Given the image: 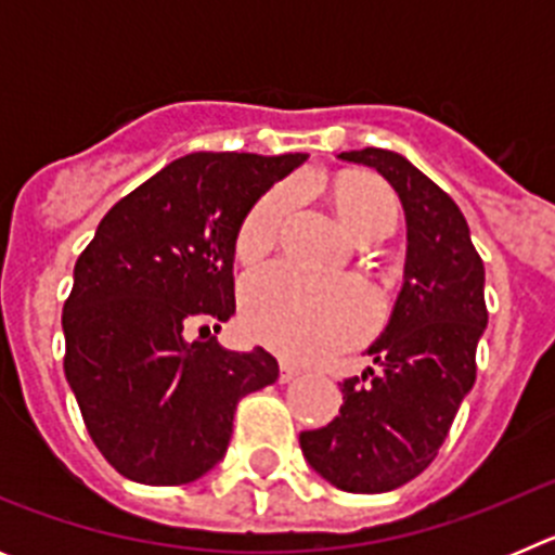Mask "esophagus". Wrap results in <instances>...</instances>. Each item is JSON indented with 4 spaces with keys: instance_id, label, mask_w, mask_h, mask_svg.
Returning <instances> with one entry per match:
<instances>
[{
    "instance_id": "obj_1",
    "label": "esophagus",
    "mask_w": 555,
    "mask_h": 555,
    "mask_svg": "<svg viewBox=\"0 0 555 555\" xmlns=\"http://www.w3.org/2000/svg\"><path fill=\"white\" fill-rule=\"evenodd\" d=\"M300 375V370L292 364H281V384H288V380H294V377Z\"/></svg>"
}]
</instances>
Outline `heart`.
I'll use <instances>...</instances> for the list:
<instances>
[{
    "label": "heart",
    "mask_w": 555,
    "mask_h": 555,
    "mask_svg": "<svg viewBox=\"0 0 555 555\" xmlns=\"http://www.w3.org/2000/svg\"><path fill=\"white\" fill-rule=\"evenodd\" d=\"M292 191L278 189L255 205L244 219L235 253L242 261H258L274 247ZM333 205L356 238L391 233L397 199L380 180L350 178L333 189ZM242 317L258 341L286 358L311 361L350 345L370 331L375 297L356 278L325 281L292 263H272L247 278L242 288Z\"/></svg>",
    "instance_id": "obj_1"
}]
</instances>
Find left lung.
<instances>
[{"label":"left lung","instance_id":"left-lung-1","mask_svg":"<svg viewBox=\"0 0 555 555\" xmlns=\"http://www.w3.org/2000/svg\"><path fill=\"white\" fill-rule=\"evenodd\" d=\"M338 158L389 180L403 203L409 247L389 325L366 350L377 370L347 377L338 416L302 430L300 448L336 489L377 494L428 467L473 389L489 322L483 261L459 205L403 155L366 146Z\"/></svg>","mask_w":555,"mask_h":555}]
</instances>
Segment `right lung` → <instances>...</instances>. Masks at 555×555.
Returning <instances> with one entry per match:
<instances>
[{
  "mask_svg": "<svg viewBox=\"0 0 555 555\" xmlns=\"http://www.w3.org/2000/svg\"><path fill=\"white\" fill-rule=\"evenodd\" d=\"M306 152H191L113 205L75 263L63 370L111 467L180 487L224 459L235 405L278 380L263 347L224 350L199 327L235 313V238Z\"/></svg>",
  "mask_w": 555,
  "mask_h": 555,
  "instance_id": "right-lung-1",
  "label": "right lung"
}]
</instances>
